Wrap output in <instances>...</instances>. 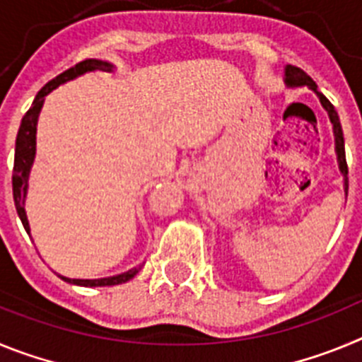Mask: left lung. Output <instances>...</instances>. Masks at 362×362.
<instances>
[{"instance_id":"1","label":"left lung","mask_w":362,"mask_h":362,"mask_svg":"<svg viewBox=\"0 0 362 362\" xmlns=\"http://www.w3.org/2000/svg\"><path fill=\"white\" fill-rule=\"evenodd\" d=\"M284 83L288 86H308L310 90H313L317 94L319 101L325 107V110L328 112V117H330L332 124H334V136H335V152H337V163H339V170L344 177V192L348 194V165H346V153H344V137H343V129H341V121H339L337 110L334 108V105L317 90V85L310 78L305 70H300L299 66L288 65L284 69Z\"/></svg>"}]
</instances>
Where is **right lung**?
Listing matches in <instances>:
<instances>
[{"label": "right lung", "mask_w": 362, "mask_h": 362, "mask_svg": "<svg viewBox=\"0 0 362 362\" xmlns=\"http://www.w3.org/2000/svg\"><path fill=\"white\" fill-rule=\"evenodd\" d=\"M114 65L108 62H101V59H85V62L78 63L72 69L65 70L63 74L56 76L52 81L37 92L36 99L32 101V107L28 108L27 114L21 119L19 124L18 137H16V153H14V174H12V194H14V204L18 210V216L23 223L25 230L30 233V226H28L27 212H25V197H27V188H28V175H30L32 163L36 158V127H37V117H40L41 107H43L45 95L50 94L54 88H57L63 83L76 79L78 76H83L86 72H94V70H105V72H112ZM141 268H132V270L119 274L114 277H103V279H69V277H62L63 281L70 284H78V286H114V284L127 283L132 279L137 272Z\"/></svg>", "instance_id": "right-lung-1"}]
</instances>
